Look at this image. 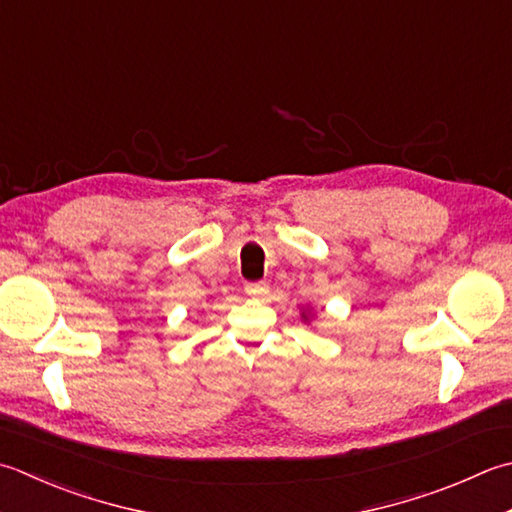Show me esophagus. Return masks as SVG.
<instances>
[{"label":"esophagus","mask_w":512,"mask_h":512,"mask_svg":"<svg viewBox=\"0 0 512 512\" xmlns=\"http://www.w3.org/2000/svg\"><path fill=\"white\" fill-rule=\"evenodd\" d=\"M246 293L253 295V297H259L266 293V282H248L246 284Z\"/></svg>","instance_id":"esophagus-1"}]
</instances>
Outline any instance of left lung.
Listing matches in <instances>:
<instances>
[{
  "label": "left lung",
  "instance_id": "8db88e82",
  "mask_svg": "<svg viewBox=\"0 0 512 512\" xmlns=\"http://www.w3.org/2000/svg\"><path fill=\"white\" fill-rule=\"evenodd\" d=\"M304 319H306V315H304Z\"/></svg>",
  "mask_w": 512,
  "mask_h": 512
}]
</instances>
